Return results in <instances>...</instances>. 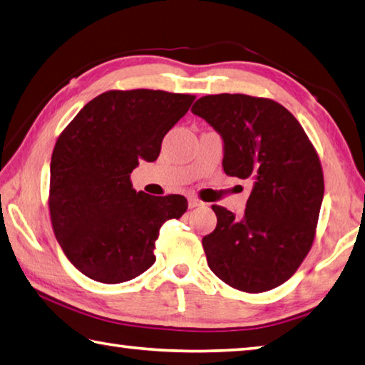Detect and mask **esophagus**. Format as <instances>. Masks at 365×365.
Listing matches in <instances>:
<instances>
[{
	"instance_id": "obj_1",
	"label": "esophagus",
	"mask_w": 365,
	"mask_h": 365,
	"mask_svg": "<svg viewBox=\"0 0 365 365\" xmlns=\"http://www.w3.org/2000/svg\"><path fill=\"white\" fill-rule=\"evenodd\" d=\"M204 202H201L200 200H196V197H188V207L190 209H195V207H200Z\"/></svg>"
}]
</instances>
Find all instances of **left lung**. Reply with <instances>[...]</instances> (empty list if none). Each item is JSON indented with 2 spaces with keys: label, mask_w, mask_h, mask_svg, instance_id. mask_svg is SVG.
<instances>
[{
  "label": "left lung",
  "mask_w": 365,
  "mask_h": 365,
  "mask_svg": "<svg viewBox=\"0 0 365 365\" xmlns=\"http://www.w3.org/2000/svg\"><path fill=\"white\" fill-rule=\"evenodd\" d=\"M195 115L223 140V170L250 180L242 217L212 205L217 227L202 237L209 268L249 294L286 282L311 249L324 197L319 158L300 123L274 101L205 96Z\"/></svg>",
  "instance_id": "8db88e82"
}]
</instances>
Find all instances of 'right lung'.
Listing matches in <instances>:
<instances>
[{
	"instance_id": "add662e5",
	"label": "right lung",
	"mask_w": 365,
	"mask_h": 365,
	"mask_svg": "<svg viewBox=\"0 0 365 365\" xmlns=\"http://www.w3.org/2000/svg\"><path fill=\"white\" fill-rule=\"evenodd\" d=\"M195 96L164 91H108L86 103L57 138L51 160L52 228L68 260L97 282L119 284L155 263L165 220L180 218V195L132 188L138 161L153 163L164 135Z\"/></svg>"
}]
</instances>
